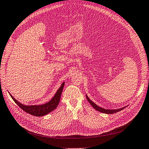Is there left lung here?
<instances>
[{
    "mask_svg": "<svg viewBox=\"0 0 149 149\" xmlns=\"http://www.w3.org/2000/svg\"><path fill=\"white\" fill-rule=\"evenodd\" d=\"M86 98L87 99L88 101L91 105L92 107H93L96 110H97L98 111H100V112L103 113H106V114H113V113H117V112H118L119 111L123 110L124 109H125V107H127V106H128V105H127V106H125V107H124L121 108V109H104V108H102V107H100V106H98L95 103H94L88 97V96L87 95H86Z\"/></svg>",
    "mask_w": 149,
    "mask_h": 149,
    "instance_id": "8db88e82",
    "label": "left lung"
}]
</instances>
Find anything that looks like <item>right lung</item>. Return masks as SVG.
<instances>
[{
  "instance_id": "right-lung-1",
  "label": "right lung",
  "mask_w": 149,
  "mask_h": 149,
  "mask_svg": "<svg viewBox=\"0 0 149 149\" xmlns=\"http://www.w3.org/2000/svg\"><path fill=\"white\" fill-rule=\"evenodd\" d=\"M64 84H65V82H63L61 84V87L57 90V91H56V94L52 97V99L50 101H49L48 102L45 104H40V105H26L23 104L22 103L19 102L18 101H17L10 93L9 94L12 97L13 101H15L19 107H20V109H22L24 111H25L28 113H29V114L33 116H42L47 115L48 113H50L58 107V105L60 102L61 96L62 94L63 86H64Z\"/></svg>"
}]
</instances>
